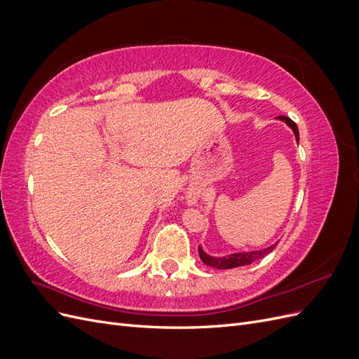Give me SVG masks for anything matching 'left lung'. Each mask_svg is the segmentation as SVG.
Returning a JSON list of instances; mask_svg holds the SVG:
<instances>
[{
	"label": "left lung",
	"instance_id": "left-lung-1",
	"mask_svg": "<svg viewBox=\"0 0 359 359\" xmlns=\"http://www.w3.org/2000/svg\"><path fill=\"white\" fill-rule=\"evenodd\" d=\"M277 119L280 121H283L287 127L292 128L293 135H295L297 142H299V132H298V127L297 124L292 121L289 116H283L280 115L277 116ZM277 243L269 245L266 248L262 250H253V252H240V253H231V255H226V256H211L205 252V250L199 245V256L202 259V262L208 266H212L215 269H231V268H236V266H244V265H250L253 264L255 260L257 259H262L264 256L269 255L273 250L276 248Z\"/></svg>",
	"mask_w": 359,
	"mask_h": 359
}]
</instances>
